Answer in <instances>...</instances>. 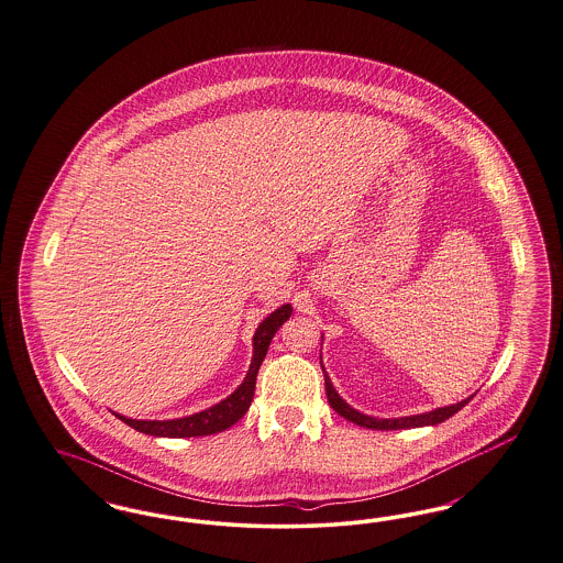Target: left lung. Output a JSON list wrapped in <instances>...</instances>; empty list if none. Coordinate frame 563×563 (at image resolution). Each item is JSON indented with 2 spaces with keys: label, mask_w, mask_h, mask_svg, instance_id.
<instances>
[{
  "label": "left lung",
  "mask_w": 563,
  "mask_h": 563,
  "mask_svg": "<svg viewBox=\"0 0 563 563\" xmlns=\"http://www.w3.org/2000/svg\"><path fill=\"white\" fill-rule=\"evenodd\" d=\"M321 341H323V336H321ZM319 364H321V369H323L325 395H328L330 406H332L339 415L343 416V418H346V420H351V422H355V424H360V427H366V429H374V431H397V429H416V427H435V424H440L443 420H448L450 416L456 415L459 410H463L466 404L473 399V395H471V397H466V399L459 401V404L435 408V410L422 412V415L399 416V418H376V416H367L364 415V412H360V410H355V408H351V406L344 401L343 397L339 395V391L334 389V385H332V380H330V376H328V372H325V367H323L321 357H319Z\"/></svg>",
  "instance_id": "1"
}]
</instances>
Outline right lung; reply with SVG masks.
Returning a JSON list of instances; mask_svg holds the SVG:
<instances>
[{"label": "right lung", "mask_w": 563, "mask_h": 563, "mask_svg": "<svg viewBox=\"0 0 563 563\" xmlns=\"http://www.w3.org/2000/svg\"><path fill=\"white\" fill-rule=\"evenodd\" d=\"M292 316V305H282L279 309H275L269 318L263 319L252 336V362L247 367L244 383L231 393L229 397H224L219 404H214L208 410H201L197 415L183 416V418H172V420H136V418H128V416H118L128 427L153 435V438H201V435H212L220 433L224 429H229L231 424H235L242 416L247 412L254 389H256V376L261 364L267 355L271 341L275 336V332L284 325V321H288Z\"/></svg>", "instance_id": "obj_1"}]
</instances>
